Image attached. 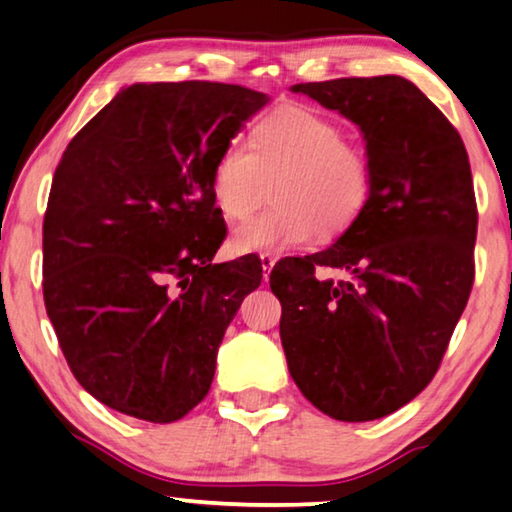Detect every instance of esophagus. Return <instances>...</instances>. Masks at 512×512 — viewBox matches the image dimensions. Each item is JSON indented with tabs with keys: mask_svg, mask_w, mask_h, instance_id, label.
I'll use <instances>...</instances> for the list:
<instances>
[{
	"mask_svg": "<svg viewBox=\"0 0 512 512\" xmlns=\"http://www.w3.org/2000/svg\"><path fill=\"white\" fill-rule=\"evenodd\" d=\"M274 263H276V256L274 254H261V267H263V279L265 281L270 279V272H272Z\"/></svg>",
	"mask_w": 512,
	"mask_h": 512,
	"instance_id": "obj_1",
	"label": "esophagus"
}]
</instances>
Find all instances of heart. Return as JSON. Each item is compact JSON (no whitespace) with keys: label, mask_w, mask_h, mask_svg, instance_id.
<instances>
[{"label":"heart","mask_w":512,"mask_h":512,"mask_svg":"<svg viewBox=\"0 0 512 512\" xmlns=\"http://www.w3.org/2000/svg\"><path fill=\"white\" fill-rule=\"evenodd\" d=\"M274 208L233 231V254L331 240L354 224L372 195V167L345 131L313 108L286 104L265 115L251 147L229 142L211 172L213 201L226 220H247L270 195Z\"/></svg>","instance_id":"heart-1"}]
</instances>
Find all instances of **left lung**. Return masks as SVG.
<instances>
[{"label":"left lung","instance_id":"left-lung-1","mask_svg":"<svg viewBox=\"0 0 512 512\" xmlns=\"http://www.w3.org/2000/svg\"><path fill=\"white\" fill-rule=\"evenodd\" d=\"M363 133L372 195L329 249L270 274L292 381L340 422L379 420L431 383L474 283L476 199L463 140L397 74L297 83ZM320 266L348 276L322 280Z\"/></svg>","mask_w":512,"mask_h":512}]
</instances>
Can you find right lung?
Returning <instances> with one entry per match:
<instances>
[{
    "mask_svg": "<svg viewBox=\"0 0 512 512\" xmlns=\"http://www.w3.org/2000/svg\"><path fill=\"white\" fill-rule=\"evenodd\" d=\"M265 92L133 83L63 152L43 224V295L74 379L117 413L167 424L208 395L261 258L213 263L226 224L217 154Z\"/></svg>",
    "mask_w": 512,
    "mask_h": 512,
    "instance_id": "add662e5",
    "label": "right lung"
}]
</instances>
